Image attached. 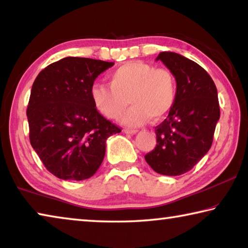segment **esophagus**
<instances>
[{
  "mask_svg": "<svg viewBox=\"0 0 248 248\" xmlns=\"http://www.w3.org/2000/svg\"><path fill=\"white\" fill-rule=\"evenodd\" d=\"M124 132L127 133V134H136V133H138V130H136V129H124Z\"/></svg>",
  "mask_w": 248,
  "mask_h": 248,
  "instance_id": "1",
  "label": "esophagus"
}]
</instances>
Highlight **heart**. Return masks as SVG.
Listing matches in <instances>:
<instances>
[{
  "label": "heart",
  "instance_id": "heart-1",
  "mask_svg": "<svg viewBox=\"0 0 248 248\" xmlns=\"http://www.w3.org/2000/svg\"><path fill=\"white\" fill-rule=\"evenodd\" d=\"M177 83L170 70L143 61H129L117 68L109 77V85L95 84L91 98L95 108L108 119H121L129 127H140L152 118L159 121L173 108Z\"/></svg>",
  "mask_w": 248,
  "mask_h": 248
}]
</instances>
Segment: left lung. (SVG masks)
<instances>
[{
  "mask_svg": "<svg viewBox=\"0 0 248 248\" xmlns=\"http://www.w3.org/2000/svg\"><path fill=\"white\" fill-rule=\"evenodd\" d=\"M173 72L177 95L167 118L155 128L157 144L144 156L158 174L190 170L211 148L220 119L217 91L203 68L182 54L164 51L156 58Z\"/></svg>",
  "mask_w": 248,
  "mask_h": 248,
  "instance_id": "8db88e82",
  "label": "left lung"
}]
</instances>
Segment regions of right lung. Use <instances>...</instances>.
<instances>
[{"label":"right lung","mask_w":248,"mask_h":248,"mask_svg":"<svg viewBox=\"0 0 248 248\" xmlns=\"http://www.w3.org/2000/svg\"><path fill=\"white\" fill-rule=\"evenodd\" d=\"M114 62L68 57L45 68L32 84L27 107L29 140L50 173L64 180L93 176L106 140L121 129L99 114L91 89Z\"/></svg>","instance_id":"obj_1"}]
</instances>
